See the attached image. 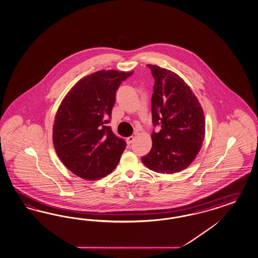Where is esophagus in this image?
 <instances>
[{"instance_id": "esophagus-1", "label": "esophagus", "mask_w": 258, "mask_h": 258, "mask_svg": "<svg viewBox=\"0 0 258 258\" xmlns=\"http://www.w3.org/2000/svg\"><path fill=\"white\" fill-rule=\"evenodd\" d=\"M133 140H134V137L131 136V137H129V138H127V139H126V142H127V144H128V145H131V144H132Z\"/></svg>"}]
</instances>
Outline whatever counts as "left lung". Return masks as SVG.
I'll return each instance as SVG.
<instances>
[{
    "label": "left lung",
    "instance_id": "left-lung-1",
    "mask_svg": "<svg viewBox=\"0 0 258 258\" xmlns=\"http://www.w3.org/2000/svg\"><path fill=\"white\" fill-rule=\"evenodd\" d=\"M154 78L152 95L151 152L141 158L158 173L173 174L189 166L198 155L205 137V117L190 87L171 71L148 64Z\"/></svg>",
    "mask_w": 258,
    "mask_h": 258
}]
</instances>
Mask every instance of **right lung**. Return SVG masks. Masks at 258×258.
I'll return each instance as SVG.
<instances>
[{"instance_id": "add662e5", "label": "right lung", "mask_w": 258, "mask_h": 258, "mask_svg": "<svg viewBox=\"0 0 258 258\" xmlns=\"http://www.w3.org/2000/svg\"><path fill=\"white\" fill-rule=\"evenodd\" d=\"M133 72L98 71L80 80L61 102L53 125V144L70 171L93 180L119 164L124 139L110 126L116 93Z\"/></svg>"}]
</instances>
